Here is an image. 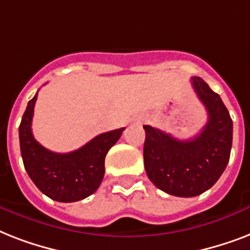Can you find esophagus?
I'll return each instance as SVG.
<instances>
[{
  "instance_id": "obj_1",
  "label": "esophagus",
  "mask_w": 250,
  "mask_h": 250,
  "mask_svg": "<svg viewBox=\"0 0 250 250\" xmlns=\"http://www.w3.org/2000/svg\"><path fill=\"white\" fill-rule=\"evenodd\" d=\"M135 122H137V123H139V122H140V119H139V118H137V119H135Z\"/></svg>"
}]
</instances>
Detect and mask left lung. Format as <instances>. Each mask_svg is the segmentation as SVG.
Returning a JSON list of instances; mask_svg holds the SVG:
<instances>
[{"label":"left lung","mask_w":250,"mask_h":250,"mask_svg":"<svg viewBox=\"0 0 250 250\" xmlns=\"http://www.w3.org/2000/svg\"><path fill=\"white\" fill-rule=\"evenodd\" d=\"M192 86L208 111L197 136L178 140L152 125H144V166L150 182L166 193L194 197L217 183L229 164L232 119L219 94L198 76Z\"/></svg>","instance_id":"8db88e82"}]
</instances>
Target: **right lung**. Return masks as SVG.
Listing matches in <instances>:
<instances>
[{"label": "right lung", "instance_id": "right-lung-1", "mask_svg": "<svg viewBox=\"0 0 250 250\" xmlns=\"http://www.w3.org/2000/svg\"><path fill=\"white\" fill-rule=\"evenodd\" d=\"M37 93L28 102L21 125V153L27 174L49 198L75 202L94 193L105 175V157L125 128L101 133L78 150L54 153L39 144L32 135L33 107Z\"/></svg>", "mask_w": 250, "mask_h": 250}]
</instances>
